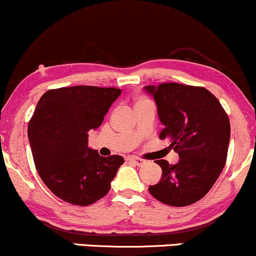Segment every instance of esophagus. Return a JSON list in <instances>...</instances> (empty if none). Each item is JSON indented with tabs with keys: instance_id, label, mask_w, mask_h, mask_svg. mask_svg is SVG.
Returning a JSON list of instances; mask_svg holds the SVG:
<instances>
[{
	"instance_id": "34e87169",
	"label": "esophagus",
	"mask_w": 256,
	"mask_h": 256,
	"mask_svg": "<svg viewBox=\"0 0 256 256\" xmlns=\"http://www.w3.org/2000/svg\"><path fill=\"white\" fill-rule=\"evenodd\" d=\"M130 162H133V163L135 164V165H142V164H145L146 163V160H144V159H141V158H138V157H129L128 158Z\"/></svg>"
}]
</instances>
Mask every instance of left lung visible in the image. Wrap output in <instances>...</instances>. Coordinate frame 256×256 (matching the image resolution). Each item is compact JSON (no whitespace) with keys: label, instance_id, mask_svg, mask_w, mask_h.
Listing matches in <instances>:
<instances>
[{"label":"left lung","instance_id":"obj_1","mask_svg":"<svg viewBox=\"0 0 256 256\" xmlns=\"http://www.w3.org/2000/svg\"><path fill=\"white\" fill-rule=\"evenodd\" d=\"M157 104L164 128L160 139H169L180 156L178 163L156 160L162 178L148 190L170 206H188L202 199L220 175L228 157L230 121L214 96L205 87L176 82L145 86Z\"/></svg>","mask_w":256,"mask_h":256}]
</instances>
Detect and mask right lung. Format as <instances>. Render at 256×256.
Masks as SVG:
<instances>
[{"label":"right lung","instance_id":"obj_1","mask_svg":"<svg viewBox=\"0 0 256 256\" xmlns=\"http://www.w3.org/2000/svg\"><path fill=\"white\" fill-rule=\"evenodd\" d=\"M120 94L115 87L73 86L49 90L39 99L27 129L33 160L42 181L66 202L91 205L110 190L124 159L90 148L88 133Z\"/></svg>","mask_w":256,"mask_h":256}]
</instances>
